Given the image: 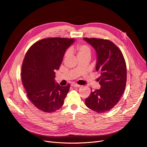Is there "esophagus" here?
Listing matches in <instances>:
<instances>
[{"mask_svg":"<svg viewBox=\"0 0 147 147\" xmlns=\"http://www.w3.org/2000/svg\"><path fill=\"white\" fill-rule=\"evenodd\" d=\"M71 86H73V87H76V88H79L80 87V85H78V84H72L71 85Z\"/></svg>","mask_w":147,"mask_h":147,"instance_id":"obj_1","label":"esophagus"}]
</instances>
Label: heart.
Listing matches in <instances>:
<instances>
[{"label":"heart","instance_id":"1","mask_svg":"<svg viewBox=\"0 0 147 147\" xmlns=\"http://www.w3.org/2000/svg\"><path fill=\"white\" fill-rule=\"evenodd\" d=\"M71 51H76L77 53L78 58L84 56H90L91 55V49L88 46L85 44H82V45H78L76 46L74 49H72ZM68 55V52H66L65 54V57H67Z\"/></svg>","mask_w":147,"mask_h":147}]
</instances>
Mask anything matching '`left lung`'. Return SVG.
Listing matches in <instances>:
<instances>
[{
	"instance_id": "obj_1",
	"label": "left lung",
	"mask_w": 147,
	"mask_h": 147,
	"mask_svg": "<svg viewBox=\"0 0 147 147\" xmlns=\"http://www.w3.org/2000/svg\"><path fill=\"white\" fill-rule=\"evenodd\" d=\"M96 52V71L101 87L91 91L85 105L98 113L109 111L119 101L127 81L125 62L122 52L112 41L99 38H84Z\"/></svg>"
}]
</instances>
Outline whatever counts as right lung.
<instances>
[{
    "mask_svg": "<svg viewBox=\"0 0 147 147\" xmlns=\"http://www.w3.org/2000/svg\"><path fill=\"white\" fill-rule=\"evenodd\" d=\"M74 41L68 38H45L34 44L25 55L22 83L30 101L38 109L51 113L62 106L70 85L61 86L56 82L55 71Z\"/></svg>",
    "mask_w": 147,
    "mask_h": 147,
    "instance_id": "add662e5",
    "label": "right lung"
}]
</instances>
